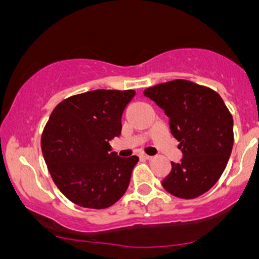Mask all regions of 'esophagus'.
<instances>
[{
	"instance_id": "34e87169",
	"label": "esophagus",
	"mask_w": 259,
	"mask_h": 259,
	"mask_svg": "<svg viewBox=\"0 0 259 259\" xmlns=\"http://www.w3.org/2000/svg\"><path fill=\"white\" fill-rule=\"evenodd\" d=\"M139 158H142V159H151L152 157L148 156V154H146V153H141V154H139Z\"/></svg>"
}]
</instances>
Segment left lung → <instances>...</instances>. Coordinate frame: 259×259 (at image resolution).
<instances>
[{
    "label": "left lung",
    "instance_id": "obj_1",
    "mask_svg": "<svg viewBox=\"0 0 259 259\" xmlns=\"http://www.w3.org/2000/svg\"><path fill=\"white\" fill-rule=\"evenodd\" d=\"M143 94L170 118L171 134L183 152L180 162H171L163 188L183 199L208 192L233 151L234 121L224 100L207 87L181 79L157 84Z\"/></svg>",
    "mask_w": 259,
    "mask_h": 259
}]
</instances>
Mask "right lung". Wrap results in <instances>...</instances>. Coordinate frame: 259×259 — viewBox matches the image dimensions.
<instances>
[{"label":"right lung","instance_id":"add662e5","mask_svg":"<svg viewBox=\"0 0 259 259\" xmlns=\"http://www.w3.org/2000/svg\"><path fill=\"white\" fill-rule=\"evenodd\" d=\"M135 91H98L72 96L51 113L42 152L51 176L71 202L85 208L112 206L126 192L138 157H120L110 142L120 137L121 117Z\"/></svg>","mask_w":259,"mask_h":259}]
</instances>
